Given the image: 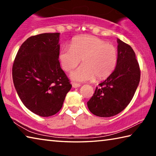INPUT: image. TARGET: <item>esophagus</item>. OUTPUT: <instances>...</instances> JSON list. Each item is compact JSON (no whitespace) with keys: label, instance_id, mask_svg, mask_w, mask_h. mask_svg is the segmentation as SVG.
I'll return each mask as SVG.
<instances>
[{"label":"esophagus","instance_id":"esophagus-1","mask_svg":"<svg viewBox=\"0 0 156 156\" xmlns=\"http://www.w3.org/2000/svg\"><path fill=\"white\" fill-rule=\"evenodd\" d=\"M72 86H73V88H78V87H79L80 86V84H79V83H72Z\"/></svg>","mask_w":156,"mask_h":156}]
</instances>
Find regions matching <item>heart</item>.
<instances>
[{"label":"heart","mask_w":156,"mask_h":156,"mask_svg":"<svg viewBox=\"0 0 156 156\" xmlns=\"http://www.w3.org/2000/svg\"><path fill=\"white\" fill-rule=\"evenodd\" d=\"M59 61L63 69L69 72L79 62L83 64L71 73L73 80L84 82L103 80L112 74L118 62V50L112 44L94 36L75 38L69 47L60 49Z\"/></svg>","instance_id":"obj_1"}]
</instances>
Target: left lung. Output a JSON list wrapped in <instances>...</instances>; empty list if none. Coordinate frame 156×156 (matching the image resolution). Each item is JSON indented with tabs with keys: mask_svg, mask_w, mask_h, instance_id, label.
I'll use <instances>...</instances> for the list:
<instances>
[{
	"mask_svg": "<svg viewBox=\"0 0 156 156\" xmlns=\"http://www.w3.org/2000/svg\"><path fill=\"white\" fill-rule=\"evenodd\" d=\"M118 62L114 71L96 88L87 107L99 117L117 115L130 103L140 79L136 54L130 45L118 38Z\"/></svg>",
	"mask_w": 156,
	"mask_h": 156,
	"instance_id": "8db88e82",
	"label": "left lung"
}]
</instances>
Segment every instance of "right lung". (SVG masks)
Returning <instances> with one entry per match:
<instances>
[{
	"label": "right lung",
	"mask_w": 156,
	"mask_h": 156,
	"mask_svg": "<svg viewBox=\"0 0 156 156\" xmlns=\"http://www.w3.org/2000/svg\"><path fill=\"white\" fill-rule=\"evenodd\" d=\"M60 33L31 36L18 49L12 67L16 90L25 106L42 117L61 109L72 85L60 67Z\"/></svg>",
	"instance_id": "right-lung-1"
}]
</instances>
